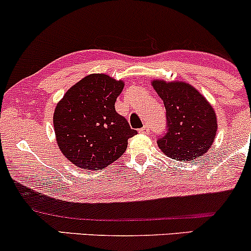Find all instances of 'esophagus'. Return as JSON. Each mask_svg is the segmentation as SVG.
Returning <instances> with one entry per match:
<instances>
[{
    "label": "esophagus",
    "instance_id": "1",
    "mask_svg": "<svg viewBox=\"0 0 251 251\" xmlns=\"http://www.w3.org/2000/svg\"><path fill=\"white\" fill-rule=\"evenodd\" d=\"M149 132H150V130H149V126L145 125L144 127H142L139 130V133L140 134H149Z\"/></svg>",
    "mask_w": 251,
    "mask_h": 251
}]
</instances>
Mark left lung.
Masks as SVG:
<instances>
[{
    "label": "left lung",
    "instance_id": "left-lung-1",
    "mask_svg": "<svg viewBox=\"0 0 251 251\" xmlns=\"http://www.w3.org/2000/svg\"><path fill=\"white\" fill-rule=\"evenodd\" d=\"M151 85L163 100L168 132L157 140L162 152L176 161L203 156L216 139L218 123L212 104L197 88L182 81L153 79Z\"/></svg>",
    "mask_w": 251,
    "mask_h": 251
}]
</instances>
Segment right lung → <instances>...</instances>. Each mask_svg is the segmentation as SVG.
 Here are the masks:
<instances>
[{
	"mask_svg": "<svg viewBox=\"0 0 251 251\" xmlns=\"http://www.w3.org/2000/svg\"><path fill=\"white\" fill-rule=\"evenodd\" d=\"M125 83L104 74H90L74 84L57 103L53 127L59 150L81 169H104L125 152L136 136L115 112Z\"/></svg>",
	"mask_w": 251,
	"mask_h": 251,
	"instance_id": "add662e5",
	"label": "right lung"
}]
</instances>
